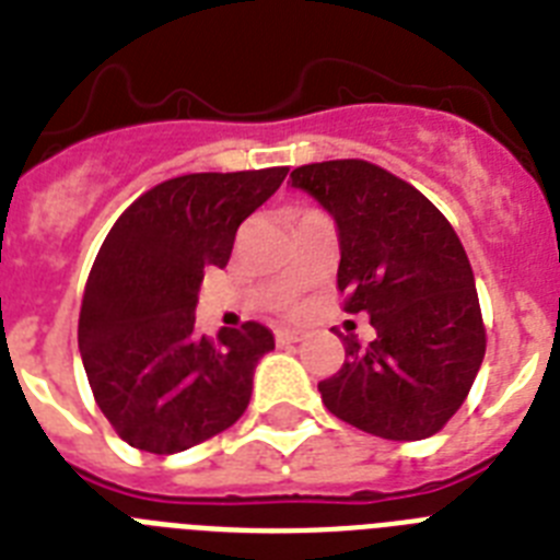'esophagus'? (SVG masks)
<instances>
[{
  "label": "esophagus",
  "instance_id": "esophagus-1",
  "mask_svg": "<svg viewBox=\"0 0 560 560\" xmlns=\"http://www.w3.org/2000/svg\"><path fill=\"white\" fill-rule=\"evenodd\" d=\"M299 341H302V332H295V330H276V345H279V347L299 345Z\"/></svg>",
  "mask_w": 560,
  "mask_h": 560
}]
</instances>
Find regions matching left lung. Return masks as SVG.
I'll return each mask as SVG.
<instances>
[{
  "mask_svg": "<svg viewBox=\"0 0 560 560\" xmlns=\"http://www.w3.org/2000/svg\"><path fill=\"white\" fill-rule=\"evenodd\" d=\"M293 187L338 224L345 313H368L375 338H345V364L318 382L324 407L389 441L444 430L487 350L476 279L462 238L424 192L364 159L302 164Z\"/></svg>",
  "mask_w": 560,
  "mask_h": 560,
  "instance_id": "obj_1",
  "label": "left lung"
}]
</instances>
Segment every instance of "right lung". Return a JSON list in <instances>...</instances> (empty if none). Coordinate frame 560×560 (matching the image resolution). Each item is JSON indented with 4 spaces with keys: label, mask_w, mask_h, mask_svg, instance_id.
Listing matches in <instances>:
<instances>
[{
    "label": "right lung",
    "mask_w": 560,
    "mask_h": 560,
    "mask_svg": "<svg viewBox=\"0 0 560 560\" xmlns=\"http://www.w3.org/2000/svg\"><path fill=\"white\" fill-rule=\"evenodd\" d=\"M284 176L288 167L167 178L98 247L79 310V352L98 410L130 447L182 453L247 410L272 332L244 322L208 338L192 313L205 267L228 265L238 224Z\"/></svg>",
    "instance_id": "add662e5"
}]
</instances>
